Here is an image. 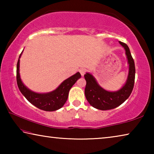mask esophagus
Listing matches in <instances>:
<instances>
[{
  "label": "esophagus",
  "instance_id": "obj_1",
  "mask_svg": "<svg viewBox=\"0 0 154 154\" xmlns=\"http://www.w3.org/2000/svg\"><path fill=\"white\" fill-rule=\"evenodd\" d=\"M79 72H80L81 75H82V76L83 77V75H85V72H86V69H81L79 70Z\"/></svg>",
  "mask_w": 154,
  "mask_h": 154
}]
</instances>
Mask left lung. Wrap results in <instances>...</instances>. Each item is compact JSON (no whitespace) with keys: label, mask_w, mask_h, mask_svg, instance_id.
Listing matches in <instances>:
<instances>
[{"label":"left lung","mask_w":154,"mask_h":154,"mask_svg":"<svg viewBox=\"0 0 154 154\" xmlns=\"http://www.w3.org/2000/svg\"><path fill=\"white\" fill-rule=\"evenodd\" d=\"M124 48L129 64V71L127 81L120 90L116 92H109L104 90L98 84L95 78L87 72L84 75L86 81L85 95L87 100L93 107L105 111L115 109L122 105L128 98L133 90L135 79V65L134 60L130 54V49L126 43L119 41Z\"/></svg>","instance_id":"obj_1"}]
</instances>
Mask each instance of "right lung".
<instances>
[{
  "label": "right lung",
  "instance_id": "1",
  "mask_svg": "<svg viewBox=\"0 0 154 154\" xmlns=\"http://www.w3.org/2000/svg\"><path fill=\"white\" fill-rule=\"evenodd\" d=\"M17 63V83L21 93L29 102L36 107L46 111H54L60 109L67 100L69 90L78 79L81 77V74L77 72L76 74L64 80L55 90L51 92L39 94L30 90L24 85L21 80L20 75V58Z\"/></svg>",
  "mask_w": 154,
  "mask_h": 154
}]
</instances>
